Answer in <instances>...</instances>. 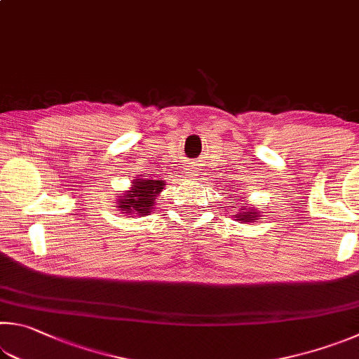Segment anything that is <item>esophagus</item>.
Returning <instances> with one entry per match:
<instances>
[{"label": "esophagus", "mask_w": 359, "mask_h": 359, "mask_svg": "<svg viewBox=\"0 0 359 359\" xmlns=\"http://www.w3.org/2000/svg\"><path fill=\"white\" fill-rule=\"evenodd\" d=\"M188 174H190V177H193V175L196 172H194V169H188Z\"/></svg>", "instance_id": "1"}]
</instances>
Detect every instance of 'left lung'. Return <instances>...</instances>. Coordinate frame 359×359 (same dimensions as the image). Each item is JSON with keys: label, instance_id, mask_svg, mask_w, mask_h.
<instances>
[{"label": "left lung", "instance_id": "obj_1", "mask_svg": "<svg viewBox=\"0 0 359 359\" xmlns=\"http://www.w3.org/2000/svg\"><path fill=\"white\" fill-rule=\"evenodd\" d=\"M245 199V198H243ZM236 218L237 221H242V223H251L254 219H259L260 218V212L257 210L256 207H251L246 204V199L243 202V205L238 207V213H236Z\"/></svg>", "mask_w": 359, "mask_h": 359}]
</instances>
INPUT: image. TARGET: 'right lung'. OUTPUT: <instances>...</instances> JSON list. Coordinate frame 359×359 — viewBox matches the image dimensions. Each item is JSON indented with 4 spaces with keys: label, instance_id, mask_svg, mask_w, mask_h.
I'll return each instance as SVG.
<instances>
[{
    "label": "right lung",
    "instance_id": "obj_1",
    "mask_svg": "<svg viewBox=\"0 0 359 359\" xmlns=\"http://www.w3.org/2000/svg\"><path fill=\"white\" fill-rule=\"evenodd\" d=\"M163 190H165V180L135 179L132 187L117 198L114 207L121 213L133 215V217L149 215L155 205V199Z\"/></svg>",
    "mask_w": 359,
    "mask_h": 359
}]
</instances>
